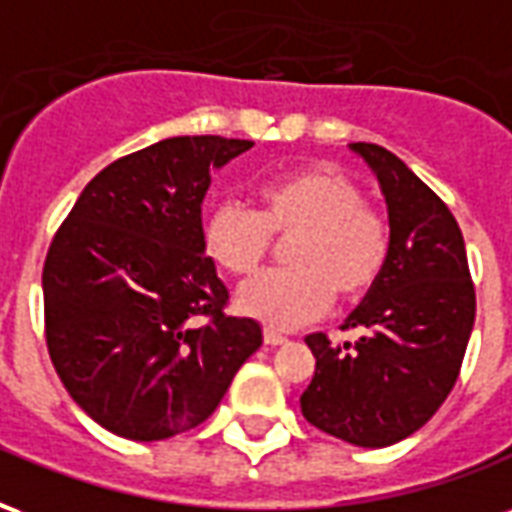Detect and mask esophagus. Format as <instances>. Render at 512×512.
<instances>
[{
    "label": "esophagus",
    "mask_w": 512,
    "mask_h": 512,
    "mask_svg": "<svg viewBox=\"0 0 512 512\" xmlns=\"http://www.w3.org/2000/svg\"><path fill=\"white\" fill-rule=\"evenodd\" d=\"M263 340H266V345H285V343H288V337H285V334L274 332V329H266V332H263Z\"/></svg>",
    "instance_id": "obj_1"
}]
</instances>
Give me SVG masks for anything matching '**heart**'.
<instances>
[{
	"mask_svg": "<svg viewBox=\"0 0 512 512\" xmlns=\"http://www.w3.org/2000/svg\"><path fill=\"white\" fill-rule=\"evenodd\" d=\"M260 211L244 200H219L202 219V246L227 274H252L271 252L274 235L288 238L290 268L244 282L235 307L274 326L296 329L340 301L362 299L389 257V224L365 202L362 183L334 164H310L266 180Z\"/></svg>",
	"mask_w": 512,
	"mask_h": 512,
	"instance_id": "obj_1",
	"label": "heart"
}]
</instances>
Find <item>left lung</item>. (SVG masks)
Wrapping results in <instances>:
<instances>
[{"mask_svg": "<svg viewBox=\"0 0 512 512\" xmlns=\"http://www.w3.org/2000/svg\"><path fill=\"white\" fill-rule=\"evenodd\" d=\"M378 178L389 257L343 329L356 343L310 334L315 376L301 395L310 425L356 447H389L428 422L461 373L474 326V285L450 208L386 147L351 145Z\"/></svg>", "mask_w": 512, "mask_h": 512, "instance_id": "8db88e82", "label": "left lung"}]
</instances>
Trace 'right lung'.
<instances>
[{
	"instance_id": "right-lung-1",
	"label": "right lung",
	"mask_w": 512,
	"mask_h": 512,
	"mask_svg": "<svg viewBox=\"0 0 512 512\" xmlns=\"http://www.w3.org/2000/svg\"><path fill=\"white\" fill-rule=\"evenodd\" d=\"M252 145L169 136L120 158L84 186L51 241L49 356L68 395L115 436L197 428L263 345L260 323L222 312L227 288L202 246L211 172Z\"/></svg>"
}]
</instances>
